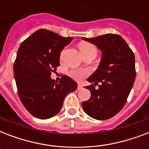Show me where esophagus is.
Segmentation results:
<instances>
[{"mask_svg": "<svg viewBox=\"0 0 149 149\" xmlns=\"http://www.w3.org/2000/svg\"><path fill=\"white\" fill-rule=\"evenodd\" d=\"M83 89V86H82L80 84H78V87H77V90L79 91V90H82Z\"/></svg>", "mask_w": 149, "mask_h": 149, "instance_id": "1", "label": "esophagus"}]
</instances>
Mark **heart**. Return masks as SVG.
Wrapping results in <instances>:
<instances>
[{
    "mask_svg": "<svg viewBox=\"0 0 149 149\" xmlns=\"http://www.w3.org/2000/svg\"><path fill=\"white\" fill-rule=\"evenodd\" d=\"M79 49H80L81 53H84V52L91 51V50H96V49L93 45H91L90 43H83L79 46ZM88 70H84V69H74V70H70L69 72L70 77L76 80H82L86 76H88Z\"/></svg>",
    "mask_w": 149,
    "mask_h": 149,
    "instance_id": "obj_1",
    "label": "heart"
}]
</instances>
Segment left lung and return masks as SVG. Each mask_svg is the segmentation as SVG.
Segmentation results:
<instances>
[{"label": "left lung", "instance_id": "obj_1", "mask_svg": "<svg viewBox=\"0 0 149 149\" xmlns=\"http://www.w3.org/2000/svg\"><path fill=\"white\" fill-rule=\"evenodd\" d=\"M97 46L101 59L95 72L87 79L92 84L85 88L91 98L82 103L84 112L97 120H107L116 115L125 106L136 72L134 55L121 36L107 34L95 38H82ZM101 84L97 90L95 86Z\"/></svg>", "mask_w": 149, "mask_h": 149}]
</instances>
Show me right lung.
<instances>
[{
	"label": "right lung",
	"mask_w": 149,
	"mask_h": 149,
	"mask_svg": "<svg viewBox=\"0 0 149 149\" xmlns=\"http://www.w3.org/2000/svg\"><path fill=\"white\" fill-rule=\"evenodd\" d=\"M72 37L39 29L21 44L14 64V76L20 100L29 113L39 119L52 118L60 111L67 94L77 84L64 75L58 84L51 73L59 65L62 50Z\"/></svg>",
	"instance_id": "add662e5"
}]
</instances>
